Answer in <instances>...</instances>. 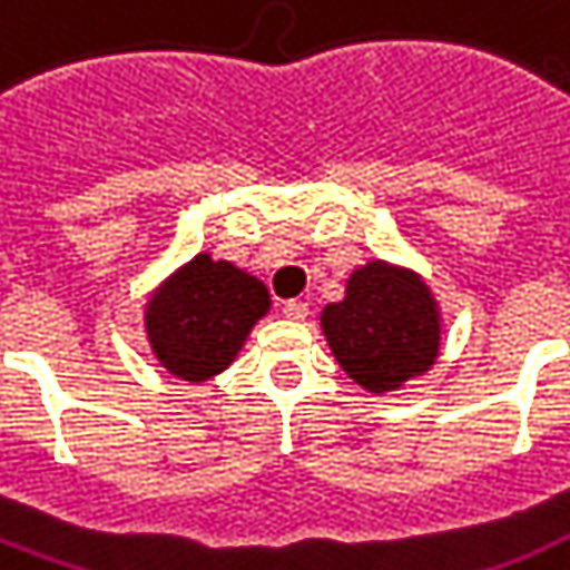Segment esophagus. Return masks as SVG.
<instances>
[{"label":"esophagus","instance_id":"34e87169","mask_svg":"<svg viewBox=\"0 0 570 570\" xmlns=\"http://www.w3.org/2000/svg\"><path fill=\"white\" fill-rule=\"evenodd\" d=\"M307 313H311V307L304 302H286L284 304V316L286 320H293V322H304L307 320Z\"/></svg>","mask_w":570,"mask_h":570}]
</instances>
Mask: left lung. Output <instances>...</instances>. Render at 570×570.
I'll return each mask as SVG.
<instances>
[{
    "instance_id": "left-lung-1",
    "label": "left lung",
    "mask_w": 570,
    "mask_h": 570,
    "mask_svg": "<svg viewBox=\"0 0 570 570\" xmlns=\"http://www.w3.org/2000/svg\"><path fill=\"white\" fill-rule=\"evenodd\" d=\"M320 328L340 370L381 396L438 364L443 311L420 272L373 257L348 275L340 302L322 307Z\"/></svg>"
}]
</instances>
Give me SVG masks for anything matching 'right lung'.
<instances>
[{"mask_svg": "<svg viewBox=\"0 0 570 570\" xmlns=\"http://www.w3.org/2000/svg\"><path fill=\"white\" fill-rule=\"evenodd\" d=\"M268 311L272 295L257 275L200 250L150 289L145 334L165 373L204 384L239 357Z\"/></svg>", "mask_w": 570, "mask_h": 570, "instance_id": "obj_1", "label": "right lung"}]
</instances>
